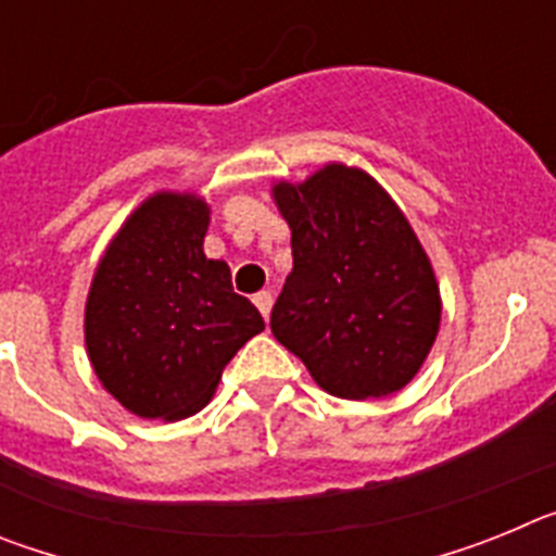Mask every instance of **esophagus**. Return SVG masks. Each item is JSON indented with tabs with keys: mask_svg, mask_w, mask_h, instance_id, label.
Wrapping results in <instances>:
<instances>
[{
	"mask_svg": "<svg viewBox=\"0 0 556 556\" xmlns=\"http://www.w3.org/2000/svg\"><path fill=\"white\" fill-rule=\"evenodd\" d=\"M253 303L255 308L264 314V320H269V312H273V294L269 292H255L253 294Z\"/></svg>",
	"mask_w": 556,
	"mask_h": 556,
	"instance_id": "obj_1",
	"label": "esophagus"
}]
</instances>
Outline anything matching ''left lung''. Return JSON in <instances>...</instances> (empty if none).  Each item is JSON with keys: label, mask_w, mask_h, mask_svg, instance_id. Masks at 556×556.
I'll use <instances>...</instances> for the list:
<instances>
[{"label": "left lung", "mask_w": 556, "mask_h": 556, "mask_svg": "<svg viewBox=\"0 0 556 556\" xmlns=\"http://www.w3.org/2000/svg\"><path fill=\"white\" fill-rule=\"evenodd\" d=\"M292 228V273L269 328L326 392L365 401L415 378L440 328L434 269L370 175L328 164L275 186Z\"/></svg>", "instance_id": "obj_1"}]
</instances>
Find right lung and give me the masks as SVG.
I'll use <instances>...</instances> for the list:
<instances>
[{"label":"right lung","instance_id":"right-lung-1","mask_svg":"<svg viewBox=\"0 0 556 556\" xmlns=\"http://www.w3.org/2000/svg\"><path fill=\"white\" fill-rule=\"evenodd\" d=\"M205 230L203 200L164 191L136 208L97 267L88 358L132 415L200 412L236 351L264 331L258 308L233 292L228 264L205 258Z\"/></svg>","mask_w":556,"mask_h":556}]
</instances>
